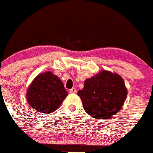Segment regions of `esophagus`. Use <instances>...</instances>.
<instances>
[{"instance_id":"obj_1","label":"esophagus","mask_w":153,"mask_h":153,"mask_svg":"<svg viewBox=\"0 0 153 153\" xmlns=\"http://www.w3.org/2000/svg\"><path fill=\"white\" fill-rule=\"evenodd\" d=\"M76 92H77V90H76V88H72V89H71L69 91L70 94H75V93H76Z\"/></svg>"}]
</instances>
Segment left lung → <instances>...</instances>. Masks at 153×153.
Masks as SVG:
<instances>
[{"label":"left lung","mask_w":153,"mask_h":153,"mask_svg":"<svg viewBox=\"0 0 153 153\" xmlns=\"http://www.w3.org/2000/svg\"><path fill=\"white\" fill-rule=\"evenodd\" d=\"M85 112L95 119L112 118L123 106L128 95L124 79L118 74L102 70L85 81L78 92Z\"/></svg>","instance_id":"left-lung-1"}]
</instances>
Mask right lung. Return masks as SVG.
<instances>
[{
  "label": "right lung",
  "instance_id": "right-lung-1",
  "mask_svg": "<svg viewBox=\"0 0 153 153\" xmlns=\"http://www.w3.org/2000/svg\"><path fill=\"white\" fill-rule=\"evenodd\" d=\"M68 96L62 81L52 72H42L35 78L26 92L27 102L41 113L56 110Z\"/></svg>",
  "mask_w": 153,
  "mask_h": 153
}]
</instances>
